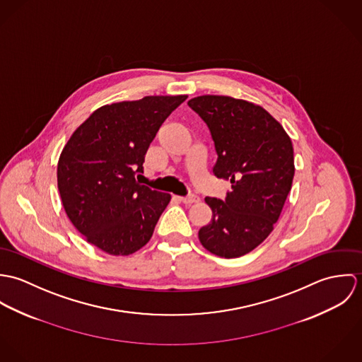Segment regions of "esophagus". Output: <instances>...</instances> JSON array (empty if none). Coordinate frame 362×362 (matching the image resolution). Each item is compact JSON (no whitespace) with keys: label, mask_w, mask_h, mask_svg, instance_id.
<instances>
[{"label":"esophagus","mask_w":362,"mask_h":362,"mask_svg":"<svg viewBox=\"0 0 362 362\" xmlns=\"http://www.w3.org/2000/svg\"><path fill=\"white\" fill-rule=\"evenodd\" d=\"M182 204H185V205H191V204H197V202H199V197H197V195H188V197H180L178 198Z\"/></svg>","instance_id":"1"}]
</instances>
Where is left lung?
I'll return each mask as SVG.
<instances>
[{
	"instance_id": "8db88e82",
	"label": "left lung",
	"mask_w": 362,
	"mask_h": 362,
	"mask_svg": "<svg viewBox=\"0 0 362 362\" xmlns=\"http://www.w3.org/2000/svg\"><path fill=\"white\" fill-rule=\"evenodd\" d=\"M188 105L214 142V175L231 182L224 201L205 198L213 216L199 241L217 257H243L267 238L280 217L294 178L291 139L264 108L245 100L206 95Z\"/></svg>"
}]
</instances>
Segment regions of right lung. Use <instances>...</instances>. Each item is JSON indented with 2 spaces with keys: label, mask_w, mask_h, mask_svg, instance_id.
<instances>
[{
  "label": "right lung",
  "mask_w": 362,
  "mask_h": 362,
  "mask_svg": "<svg viewBox=\"0 0 362 362\" xmlns=\"http://www.w3.org/2000/svg\"><path fill=\"white\" fill-rule=\"evenodd\" d=\"M187 96H146L98 108L72 134L57 167L66 216L86 241L110 255L145 247L170 194L136 181L165 118Z\"/></svg>",
  "instance_id": "add662e5"
}]
</instances>
